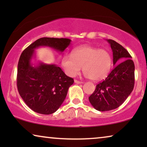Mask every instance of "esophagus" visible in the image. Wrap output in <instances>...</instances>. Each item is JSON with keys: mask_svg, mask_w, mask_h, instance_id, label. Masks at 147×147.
<instances>
[{"mask_svg": "<svg viewBox=\"0 0 147 147\" xmlns=\"http://www.w3.org/2000/svg\"><path fill=\"white\" fill-rule=\"evenodd\" d=\"M74 82H75L76 84H82V82L81 81H79V80H74Z\"/></svg>", "mask_w": 147, "mask_h": 147, "instance_id": "obj_1", "label": "esophagus"}]
</instances>
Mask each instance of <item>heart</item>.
Instances as JSON below:
<instances>
[{
    "label": "heart",
    "instance_id": "obj_1",
    "mask_svg": "<svg viewBox=\"0 0 147 147\" xmlns=\"http://www.w3.org/2000/svg\"><path fill=\"white\" fill-rule=\"evenodd\" d=\"M112 59L108 51L91 46H83L74 49L72 55L63 57L61 64L66 74L74 77L82 70L84 74L94 81L103 80L111 70Z\"/></svg>",
    "mask_w": 147,
    "mask_h": 147
}]
</instances>
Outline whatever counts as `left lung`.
Here are the masks:
<instances>
[{"label": "left lung", "instance_id": "1", "mask_svg": "<svg viewBox=\"0 0 147 147\" xmlns=\"http://www.w3.org/2000/svg\"><path fill=\"white\" fill-rule=\"evenodd\" d=\"M115 65L107 78L96 86L89 100L96 110L106 111L117 108L132 91L135 82V66L128 52L112 39H108Z\"/></svg>", "mask_w": 147, "mask_h": 147}]
</instances>
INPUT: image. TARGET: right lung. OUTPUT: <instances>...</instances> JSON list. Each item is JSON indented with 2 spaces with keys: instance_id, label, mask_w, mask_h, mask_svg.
Listing matches in <instances>:
<instances>
[{
  "instance_id": "obj_1",
  "label": "right lung",
  "mask_w": 147,
  "mask_h": 147,
  "mask_svg": "<svg viewBox=\"0 0 147 147\" xmlns=\"http://www.w3.org/2000/svg\"><path fill=\"white\" fill-rule=\"evenodd\" d=\"M71 41L67 38H42L30 45L21 54L17 67V89L24 102L35 112L44 115L55 112L64 101L74 80L54 64L40 63L32 66L34 49L47 46L62 53Z\"/></svg>"
}]
</instances>
